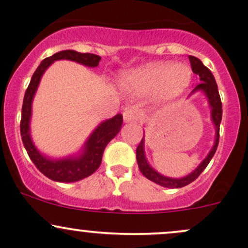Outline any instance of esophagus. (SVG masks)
Here are the masks:
<instances>
[{"label":"esophagus","mask_w":248,"mask_h":248,"mask_svg":"<svg viewBox=\"0 0 248 248\" xmlns=\"http://www.w3.org/2000/svg\"><path fill=\"white\" fill-rule=\"evenodd\" d=\"M139 113L134 108H126L124 111V122H134L138 120Z\"/></svg>","instance_id":"34e87169"}]
</instances>
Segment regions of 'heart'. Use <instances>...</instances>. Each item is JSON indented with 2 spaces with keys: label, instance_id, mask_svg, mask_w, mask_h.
<instances>
[{
  "label": "heart",
  "instance_id": "obj_1",
  "mask_svg": "<svg viewBox=\"0 0 248 248\" xmlns=\"http://www.w3.org/2000/svg\"><path fill=\"white\" fill-rule=\"evenodd\" d=\"M191 80L192 71L189 65L159 62H148L124 72L120 79V87L133 96L155 93L158 103H166L181 97Z\"/></svg>",
  "mask_w": 248,
  "mask_h": 248
}]
</instances>
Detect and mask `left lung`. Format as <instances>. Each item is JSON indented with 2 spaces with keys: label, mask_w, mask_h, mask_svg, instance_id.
<instances>
[{
  "label": "left lung",
  "mask_w": 248,
  "mask_h": 248,
  "mask_svg": "<svg viewBox=\"0 0 248 248\" xmlns=\"http://www.w3.org/2000/svg\"><path fill=\"white\" fill-rule=\"evenodd\" d=\"M190 64H191L192 72L200 76V80L202 83H200L194 90L191 91L190 95L197 93V91H202L203 93L207 97L208 103L210 107V116H212V121L215 127V141H214L213 148L210 150V152L208 153V155L202 160V163L195 169L191 173H189L186 177H182V178H171V177L163 176V174L159 173L158 171H155L152 166L148 164L147 159L145 155V139L142 138V140L140 141L139 146L137 148V161L138 165H139L140 171L144 174L147 179L155 182V183L159 184L161 186L165 187H183L190 184L191 182H194L197 177L202 173V171L207 168V165L209 164V161L212 160L216 152V148L218 145V138H220V124L221 119H222V103H221L220 95H218V89L217 84L215 82V78H214L212 71L208 69L207 66L203 65V62L200 61L199 58L194 56H189Z\"/></svg>",
  "instance_id": "8db88e82"
}]
</instances>
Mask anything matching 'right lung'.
Instances as JSON below:
<instances>
[{"label":"right lung","mask_w":248,"mask_h":248,"mask_svg":"<svg viewBox=\"0 0 248 248\" xmlns=\"http://www.w3.org/2000/svg\"><path fill=\"white\" fill-rule=\"evenodd\" d=\"M56 61H71L88 67H96L101 61V57L91 53H80L74 49H66V51H61L44 59L33 74L30 85L25 93V97H23L20 131L23 146H25L28 155L32 159L36 169L41 173L45 174L47 178L56 182H62V183H72V182L87 178L100 168L104 148L120 132L124 120H122L121 114H117L111 119L101 122L93 129L82 150L77 155L59 159L49 158L47 155H43L35 147L32 137H31L32 103L41 77L45 74L49 65Z\"/></svg>","instance_id":"1"}]
</instances>
